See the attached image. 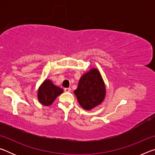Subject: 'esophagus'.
<instances>
[{"instance_id":"obj_1","label":"esophagus","mask_w":155,"mask_h":155,"mask_svg":"<svg viewBox=\"0 0 155 155\" xmlns=\"http://www.w3.org/2000/svg\"><path fill=\"white\" fill-rule=\"evenodd\" d=\"M71 91V89H70V87L64 89V91H65V92H69V91Z\"/></svg>"}]
</instances>
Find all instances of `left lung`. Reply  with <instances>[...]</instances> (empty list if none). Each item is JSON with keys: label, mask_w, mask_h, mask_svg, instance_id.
I'll list each match as a JSON object with an SVG mask.
<instances>
[{"label": "left lung", "mask_w": 155, "mask_h": 155, "mask_svg": "<svg viewBox=\"0 0 155 155\" xmlns=\"http://www.w3.org/2000/svg\"><path fill=\"white\" fill-rule=\"evenodd\" d=\"M78 103L85 110H91L103 103L106 88L101 73L91 68L81 77L77 89L74 91Z\"/></svg>", "instance_id": "obj_1"}]
</instances>
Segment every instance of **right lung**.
I'll list each match as a JSON object with an SVG mask.
<instances>
[{"label": "right lung", "mask_w": 155, "mask_h": 155, "mask_svg": "<svg viewBox=\"0 0 155 155\" xmlns=\"http://www.w3.org/2000/svg\"><path fill=\"white\" fill-rule=\"evenodd\" d=\"M63 92V89L54 85L51 80L46 79L38 89V101L44 106H50Z\"/></svg>", "instance_id": "obj_1"}]
</instances>
